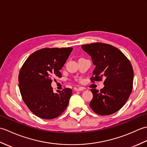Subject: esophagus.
<instances>
[{
  "label": "esophagus",
  "instance_id": "obj_1",
  "mask_svg": "<svg viewBox=\"0 0 147 147\" xmlns=\"http://www.w3.org/2000/svg\"><path fill=\"white\" fill-rule=\"evenodd\" d=\"M74 90H75L76 92L83 91V90H84V88H83V87H79V88H76L75 89H74Z\"/></svg>",
  "mask_w": 147,
  "mask_h": 147
}]
</instances>
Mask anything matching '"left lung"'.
<instances>
[{"mask_svg":"<svg viewBox=\"0 0 147 147\" xmlns=\"http://www.w3.org/2000/svg\"><path fill=\"white\" fill-rule=\"evenodd\" d=\"M84 51L91 56L95 65L92 82L105 79L104 88L92 89L90 106L95 113L108 115L123 107L133 89V69L129 60L117 48L96 42L83 45Z\"/></svg>","mask_w":147,"mask_h":147,"instance_id":"1","label":"left lung"}]
</instances>
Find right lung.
<instances>
[{
    "label": "right lung",
    "mask_w": 147,
    "mask_h": 147,
    "mask_svg": "<svg viewBox=\"0 0 147 147\" xmlns=\"http://www.w3.org/2000/svg\"><path fill=\"white\" fill-rule=\"evenodd\" d=\"M73 51L72 47L44 48L30 55L22 65L18 81L24 102L33 113L44 119L57 117L67 108L71 88L54 93L53 80L61 78L60 70Z\"/></svg>",
    "instance_id": "1"
}]
</instances>
